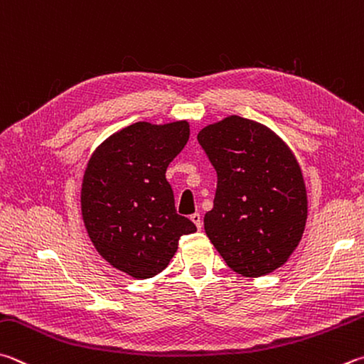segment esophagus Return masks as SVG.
Returning <instances> with one entry per match:
<instances>
[{
	"label": "esophagus",
	"mask_w": 364,
	"mask_h": 364,
	"mask_svg": "<svg viewBox=\"0 0 364 364\" xmlns=\"http://www.w3.org/2000/svg\"><path fill=\"white\" fill-rule=\"evenodd\" d=\"M191 220H193V223L196 224V226H197V229H202V215L200 213H194V215H191Z\"/></svg>",
	"instance_id": "34e87169"
}]
</instances>
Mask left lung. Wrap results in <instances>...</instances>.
Wrapping results in <instances>:
<instances>
[{
    "label": "left lung",
    "mask_w": 364,
    "mask_h": 364,
    "mask_svg": "<svg viewBox=\"0 0 364 364\" xmlns=\"http://www.w3.org/2000/svg\"><path fill=\"white\" fill-rule=\"evenodd\" d=\"M218 175L203 226L228 266L243 277L274 272L302 239L307 193L285 141L259 122L229 116L197 135Z\"/></svg>",
    "instance_id": "1"
}]
</instances>
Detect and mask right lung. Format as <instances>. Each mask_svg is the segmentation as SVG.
Returning <instances> with one entry per match:
<instances>
[{
	"label": "right lung",
	"instance_id": "right-lung-1",
	"mask_svg": "<svg viewBox=\"0 0 364 364\" xmlns=\"http://www.w3.org/2000/svg\"><path fill=\"white\" fill-rule=\"evenodd\" d=\"M188 140L186 121L136 122L105 140L85 168L81 211L90 240L111 266L135 279L162 272L180 237L197 230L176 213L165 178Z\"/></svg>",
	"mask_w": 364,
	"mask_h": 364
}]
</instances>
